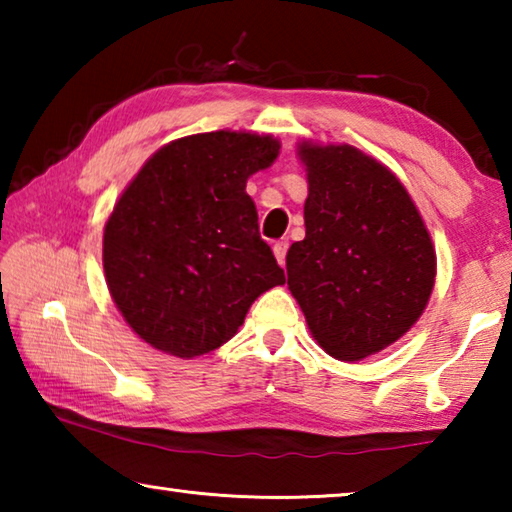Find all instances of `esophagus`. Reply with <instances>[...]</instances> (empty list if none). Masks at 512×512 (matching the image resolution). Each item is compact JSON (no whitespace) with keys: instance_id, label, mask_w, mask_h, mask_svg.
<instances>
[{"instance_id":"esophagus-1","label":"esophagus","mask_w":512,"mask_h":512,"mask_svg":"<svg viewBox=\"0 0 512 512\" xmlns=\"http://www.w3.org/2000/svg\"><path fill=\"white\" fill-rule=\"evenodd\" d=\"M287 250H289V241L287 239H280L273 244V253L277 257V262L284 266V259H287Z\"/></svg>"}]
</instances>
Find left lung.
<instances>
[{
    "mask_svg": "<svg viewBox=\"0 0 512 512\" xmlns=\"http://www.w3.org/2000/svg\"><path fill=\"white\" fill-rule=\"evenodd\" d=\"M307 167L305 239L287 275L320 348L361 361L415 325L436 282V250L393 171L350 144L298 146Z\"/></svg>",
    "mask_w": 512,
    "mask_h": 512,
    "instance_id": "left-lung-1",
    "label": "left lung"
}]
</instances>
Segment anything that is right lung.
I'll use <instances>...</instances> for the list:
<instances>
[{
  "label": "right lung",
  "instance_id": "add662e5",
  "mask_svg": "<svg viewBox=\"0 0 512 512\" xmlns=\"http://www.w3.org/2000/svg\"><path fill=\"white\" fill-rule=\"evenodd\" d=\"M277 153L271 135L180 137L119 196L103 230V271L121 316L155 350L192 359L221 348L250 305L284 284L246 194Z\"/></svg>",
  "mask_w": 512,
  "mask_h": 512
}]
</instances>
